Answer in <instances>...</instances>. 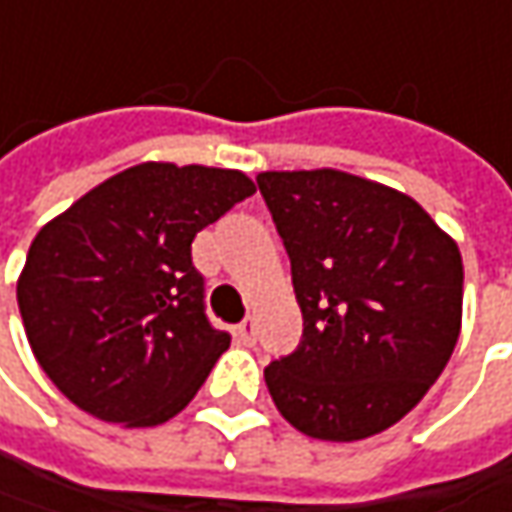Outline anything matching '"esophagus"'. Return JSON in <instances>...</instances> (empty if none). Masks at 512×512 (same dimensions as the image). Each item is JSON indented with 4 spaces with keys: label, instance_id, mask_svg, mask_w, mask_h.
<instances>
[{
    "label": "esophagus",
    "instance_id": "1",
    "mask_svg": "<svg viewBox=\"0 0 512 512\" xmlns=\"http://www.w3.org/2000/svg\"><path fill=\"white\" fill-rule=\"evenodd\" d=\"M255 321L252 318H246L243 323H237L234 326V338H237V344H246V346H252L255 344Z\"/></svg>",
    "mask_w": 512,
    "mask_h": 512
}]
</instances>
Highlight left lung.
I'll return each mask as SVG.
<instances>
[{"instance_id": "1", "label": "left lung", "mask_w": 512, "mask_h": 512, "mask_svg": "<svg viewBox=\"0 0 512 512\" xmlns=\"http://www.w3.org/2000/svg\"><path fill=\"white\" fill-rule=\"evenodd\" d=\"M257 186L303 312L298 349L263 369L275 407L321 441L384 433L456 349V240L407 194L335 168L263 171Z\"/></svg>"}]
</instances>
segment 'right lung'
I'll return each instance as SVG.
<instances>
[{"mask_svg": "<svg viewBox=\"0 0 512 512\" xmlns=\"http://www.w3.org/2000/svg\"><path fill=\"white\" fill-rule=\"evenodd\" d=\"M252 194L234 168L140 163L39 229L16 300L68 401L125 427H157L189 404L232 344L206 318L191 240Z\"/></svg>", "mask_w": 512, "mask_h": 512, "instance_id": "obj_1", "label": "right lung"}]
</instances>
